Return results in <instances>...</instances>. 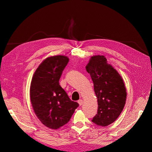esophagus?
<instances>
[{
  "instance_id": "obj_1",
  "label": "esophagus",
  "mask_w": 152,
  "mask_h": 152,
  "mask_svg": "<svg viewBox=\"0 0 152 152\" xmlns=\"http://www.w3.org/2000/svg\"><path fill=\"white\" fill-rule=\"evenodd\" d=\"M78 104H80V106H82L83 104V100H82V99L79 100V101H78Z\"/></svg>"
}]
</instances>
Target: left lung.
Returning a JSON list of instances; mask_svg holds the SVG:
<instances>
[{
	"label": "left lung",
	"mask_w": 152,
	"mask_h": 152,
	"mask_svg": "<svg viewBox=\"0 0 152 152\" xmlns=\"http://www.w3.org/2000/svg\"><path fill=\"white\" fill-rule=\"evenodd\" d=\"M86 68L94 84L98 102L97 114L92 121L106 127L117 119L124 108L127 92L124 80L104 56H92Z\"/></svg>",
	"instance_id": "obj_1"
}]
</instances>
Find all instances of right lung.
Listing matches in <instances>:
<instances>
[{
    "label": "right lung",
    "mask_w": 152,
    "mask_h": 152,
    "mask_svg": "<svg viewBox=\"0 0 152 152\" xmlns=\"http://www.w3.org/2000/svg\"><path fill=\"white\" fill-rule=\"evenodd\" d=\"M66 56L46 58L35 71L30 88L31 102L38 118L52 129L69 121L78 103L72 101L59 85L63 71L69 63Z\"/></svg>",
    "instance_id": "1"
}]
</instances>
